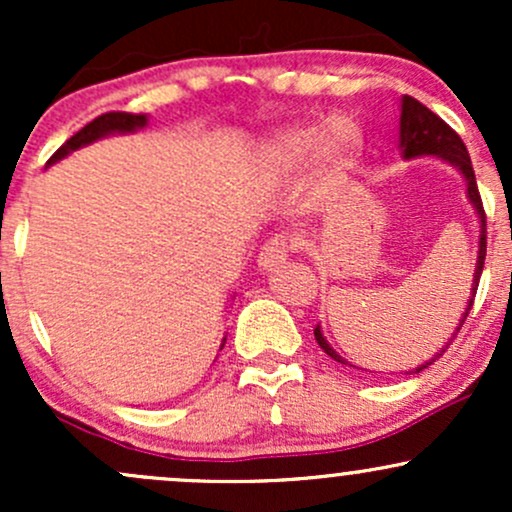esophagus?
<instances>
[{"mask_svg": "<svg viewBox=\"0 0 512 512\" xmlns=\"http://www.w3.org/2000/svg\"><path fill=\"white\" fill-rule=\"evenodd\" d=\"M293 245H296V240H293L291 236H274L269 238L267 243L262 245L260 250V260H257V264H260V269H274L279 267V264H284L286 260H289V252L293 250Z\"/></svg>", "mask_w": 512, "mask_h": 512, "instance_id": "esophagus-1", "label": "esophagus"}]
</instances>
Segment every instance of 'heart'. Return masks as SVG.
I'll return each mask as SVG.
<instances>
[{
  "label": "heart",
  "mask_w": 512,
  "mask_h": 512,
  "mask_svg": "<svg viewBox=\"0 0 512 512\" xmlns=\"http://www.w3.org/2000/svg\"><path fill=\"white\" fill-rule=\"evenodd\" d=\"M358 137L344 120L330 125H296L276 132L264 146V168L274 178H291L313 161L320 187L339 185L354 168Z\"/></svg>",
  "instance_id": "b5f03b06"
}]
</instances>
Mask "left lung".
Masks as SVG:
<instances>
[{
	"mask_svg": "<svg viewBox=\"0 0 512 512\" xmlns=\"http://www.w3.org/2000/svg\"><path fill=\"white\" fill-rule=\"evenodd\" d=\"M399 149H402L404 161H411V158H421V156H433V158H440V161L450 163L452 168L460 170L464 182H467L469 202H472V207L479 216V252H477V267H474L472 293H469L467 305H464V313L460 317V322H457L452 337L448 339V344H445L440 351H436V354L428 358L426 363H421L419 368L409 370V373H421V370L431 366L436 358L445 354V349H448L452 339H455V334L460 332L464 320H467L469 310H472L474 296H477V286L481 279V269H484V260H486V214H484V204H481V197L477 190V178H474L472 158H469V151L460 139V134H457L452 127L445 125V122L440 120L436 113H431L424 103H419L416 98H411V96H402V115H399ZM315 339L327 356L334 358L337 363H344V366H351L346 358H342L337 351L332 349L330 342L325 339V334H322L320 325L315 327ZM351 368H358V366H351Z\"/></svg>",
	"mask_w": 512,
	"mask_h": 512,
	"instance_id": "1",
	"label": "left lung"
}]
</instances>
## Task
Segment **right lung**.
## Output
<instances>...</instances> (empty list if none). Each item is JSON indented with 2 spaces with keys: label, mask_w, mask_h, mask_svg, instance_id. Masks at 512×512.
Listing matches in <instances>:
<instances>
[{
  "label": "right lung",
  "mask_w": 512,
  "mask_h": 512,
  "mask_svg": "<svg viewBox=\"0 0 512 512\" xmlns=\"http://www.w3.org/2000/svg\"><path fill=\"white\" fill-rule=\"evenodd\" d=\"M144 127H146V115L105 113L101 117H96L93 122H88L84 129H79V132H76L72 139H67V142H64L60 149L52 154L48 166H52V163H57V161H62L64 156H69L72 151L81 149V146H88V144L98 142V139L110 137V134H132V132H139V129H144ZM223 344H226V339H223Z\"/></svg>",
  "instance_id": "obj_1"
}]
</instances>
